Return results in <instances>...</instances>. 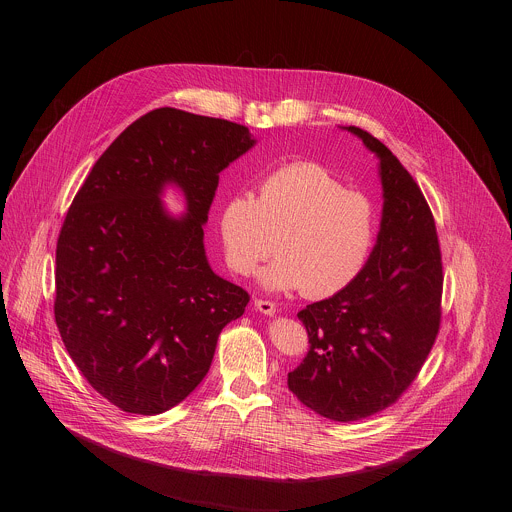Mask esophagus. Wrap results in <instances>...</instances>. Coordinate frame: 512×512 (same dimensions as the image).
<instances>
[{
  "label": "esophagus",
  "instance_id": "obj_1",
  "mask_svg": "<svg viewBox=\"0 0 512 512\" xmlns=\"http://www.w3.org/2000/svg\"><path fill=\"white\" fill-rule=\"evenodd\" d=\"M255 310H259V312L265 314V316H273L277 308H275V304L269 302V300H255Z\"/></svg>",
  "mask_w": 512,
  "mask_h": 512
}]
</instances>
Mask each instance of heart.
<instances>
[{
  "instance_id": "1",
  "label": "heart",
  "mask_w": 512,
  "mask_h": 512,
  "mask_svg": "<svg viewBox=\"0 0 512 512\" xmlns=\"http://www.w3.org/2000/svg\"><path fill=\"white\" fill-rule=\"evenodd\" d=\"M218 235L227 265L249 275L261 271L271 291L300 289L308 298H330L367 269L379 237L375 202L316 162H291L271 170L257 198L235 192L218 212Z\"/></svg>"
}]
</instances>
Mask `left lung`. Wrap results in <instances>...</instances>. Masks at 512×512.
<instances>
[{
    "instance_id": "8db88e82",
    "label": "left lung",
    "mask_w": 512,
    "mask_h": 512,
    "mask_svg": "<svg viewBox=\"0 0 512 512\" xmlns=\"http://www.w3.org/2000/svg\"><path fill=\"white\" fill-rule=\"evenodd\" d=\"M344 129L379 158L381 229L360 277L298 314L310 350L287 375L289 391L332 421L369 417L407 391L440 332L444 287L435 221L417 182L369 131Z\"/></svg>"
}]
</instances>
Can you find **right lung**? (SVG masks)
I'll return each mask as SVG.
<instances>
[{
  "instance_id": "right-lung-1",
  "label": "right lung",
  "mask_w": 512,
  "mask_h": 512,
  "mask_svg": "<svg viewBox=\"0 0 512 512\" xmlns=\"http://www.w3.org/2000/svg\"><path fill=\"white\" fill-rule=\"evenodd\" d=\"M253 145L245 125L154 109L103 152L66 212L56 326L89 385L121 411L158 415L184 401L249 304L210 269L202 227L218 174ZM168 183L187 198L182 217L161 202Z\"/></svg>"
}]
</instances>
